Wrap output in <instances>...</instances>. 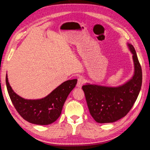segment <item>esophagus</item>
Wrapping results in <instances>:
<instances>
[{"label": "esophagus", "instance_id": "1", "mask_svg": "<svg viewBox=\"0 0 150 150\" xmlns=\"http://www.w3.org/2000/svg\"><path fill=\"white\" fill-rule=\"evenodd\" d=\"M84 83V79L81 77L78 78L77 80V87L81 88L82 87V85Z\"/></svg>", "mask_w": 150, "mask_h": 150}]
</instances>
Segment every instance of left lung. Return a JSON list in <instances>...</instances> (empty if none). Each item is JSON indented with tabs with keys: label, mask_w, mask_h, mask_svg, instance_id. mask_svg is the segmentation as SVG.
Segmentation results:
<instances>
[{
	"label": "left lung",
	"mask_w": 150,
	"mask_h": 150,
	"mask_svg": "<svg viewBox=\"0 0 150 150\" xmlns=\"http://www.w3.org/2000/svg\"><path fill=\"white\" fill-rule=\"evenodd\" d=\"M133 54L134 75L129 81L111 87L86 84L82 87L90 114L97 123H111L125 117L136 101L142 83V67L134 46L127 44Z\"/></svg>",
	"instance_id": "left-lung-1"
}]
</instances>
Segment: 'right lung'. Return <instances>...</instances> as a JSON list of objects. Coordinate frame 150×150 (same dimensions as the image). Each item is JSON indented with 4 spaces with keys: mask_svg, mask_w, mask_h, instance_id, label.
<instances>
[{
    "mask_svg": "<svg viewBox=\"0 0 150 150\" xmlns=\"http://www.w3.org/2000/svg\"><path fill=\"white\" fill-rule=\"evenodd\" d=\"M77 82L76 79L66 81L44 98L32 100L22 98L15 93L6 75L7 91L16 110L24 120L36 125H49L57 120L67 97Z\"/></svg>",
    "mask_w": 150,
    "mask_h": 150,
    "instance_id": "add662e5",
    "label": "right lung"
}]
</instances>
